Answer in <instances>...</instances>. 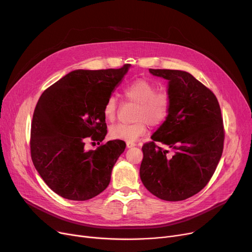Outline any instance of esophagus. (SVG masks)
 <instances>
[{"label": "esophagus", "instance_id": "obj_1", "mask_svg": "<svg viewBox=\"0 0 252 252\" xmlns=\"http://www.w3.org/2000/svg\"><path fill=\"white\" fill-rule=\"evenodd\" d=\"M136 143L135 142H130V141H127L126 142V147L127 148H131V147H135L136 146Z\"/></svg>", "mask_w": 252, "mask_h": 252}]
</instances>
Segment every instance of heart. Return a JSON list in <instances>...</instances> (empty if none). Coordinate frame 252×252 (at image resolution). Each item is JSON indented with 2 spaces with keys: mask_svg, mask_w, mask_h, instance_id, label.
Wrapping results in <instances>:
<instances>
[{
  "mask_svg": "<svg viewBox=\"0 0 252 252\" xmlns=\"http://www.w3.org/2000/svg\"><path fill=\"white\" fill-rule=\"evenodd\" d=\"M124 97L138 104L133 124H118L109 128V136L114 140L135 141L148 130V124L152 126L165 123L171 110V98L166 91H158L155 84L145 78H137L124 89ZM117 100L109 96L106 100L103 114L106 121L114 122L117 112Z\"/></svg>",
  "mask_w": 252,
  "mask_h": 252,
  "instance_id": "b5f03b06",
  "label": "heart"
}]
</instances>
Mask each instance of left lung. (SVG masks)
<instances>
[{"label": "left lung", "mask_w": 252, "mask_h": 252, "mask_svg": "<svg viewBox=\"0 0 252 252\" xmlns=\"http://www.w3.org/2000/svg\"><path fill=\"white\" fill-rule=\"evenodd\" d=\"M149 71L168 79L171 110L152 141L143 145L140 177L146 189L160 199L185 200L206 186L221 157L220 107L214 93L189 72ZM156 142L167 144L173 154Z\"/></svg>", "instance_id": "left-lung-1"}]
</instances>
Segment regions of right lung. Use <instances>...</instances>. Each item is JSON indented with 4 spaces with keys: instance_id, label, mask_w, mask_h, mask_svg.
<instances>
[{
    "instance_id": "add662e5",
    "label": "right lung",
    "mask_w": 252,
    "mask_h": 252,
    "mask_svg": "<svg viewBox=\"0 0 252 252\" xmlns=\"http://www.w3.org/2000/svg\"><path fill=\"white\" fill-rule=\"evenodd\" d=\"M128 67L125 64L117 69L71 71L45 90L36 103L31 129L32 159L49 188L66 199H91L110 183L126 143L108 141L88 151L85 141L100 144L104 140V104Z\"/></svg>"
}]
</instances>
